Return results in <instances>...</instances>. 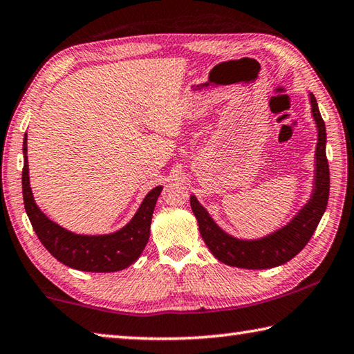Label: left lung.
Instances as JSON below:
<instances>
[{
    "label": "left lung",
    "mask_w": 354,
    "mask_h": 354,
    "mask_svg": "<svg viewBox=\"0 0 354 354\" xmlns=\"http://www.w3.org/2000/svg\"><path fill=\"white\" fill-rule=\"evenodd\" d=\"M309 101L314 122L317 124L314 189L306 205L299 209L289 223L261 239H251V241L237 239L221 230L206 209L200 205L196 196L190 195V206L196 221H198L203 241L211 250V253L226 266L248 268V270H263V268L283 266L306 247L315 227L319 226V221L326 211L329 196L326 128L320 115L317 100L310 92Z\"/></svg>",
    "instance_id": "1"
}]
</instances>
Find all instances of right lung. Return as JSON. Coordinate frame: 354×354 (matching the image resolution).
<instances>
[{"label": "right lung", "mask_w": 354, "mask_h": 354, "mask_svg": "<svg viewBox=\"0 0 354 354\" xmlns=\"http://www.w3.org/2000/svg\"><path fill=\"white\" fill-rule=\"evenodd\" d=\"M23 160L25 164H23L21 185L26 214L41 245L59 262L81 272L109 273L123 270L139 259L148 243L153 211L162 192V185L148 192L134 217L118 231L98 236L76 234L48 218L35 205L29 185L28 134L23 139Z\"/></svg>", "instance_id": "add662e5"}]
</instances>
